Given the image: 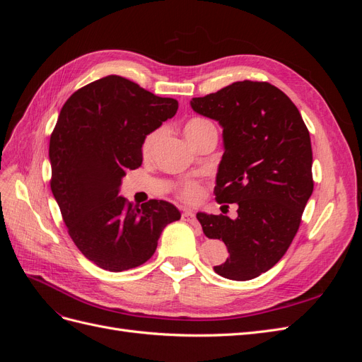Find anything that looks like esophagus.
<instances>
[{
	"instance_id": "1",
	"label": "esophagus",
	"mask_w": 362,
	"mask_h": 362,
	"mask_svg": "<svg viewBox=\"0 0 362 362\" xmlns=\"http://www.w3.org/2000/svg\"><path fill=\"white\" fill-rule=\"evenodd\" d=\"M181 218H182L184 222H187V223H196V216L192 211H184L181 214Z\"/></svg>"
}]
</instances>
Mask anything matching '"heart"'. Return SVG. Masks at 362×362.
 <instances>
[{
	"label": "heart",
	"instance_id": "b5f03b06",
	"mask_svg": "<svg viewBox=\"0 0 362 362\" xmlns=\"http://www.w3.org/2000/svg\"><path fill=\"white\" fill-rule=\"evenodd\" d=\"M213 128L214 125L210 122V120H206L204 117H192L184 125V134L192 141V144H194V141L201 136H204L206 131H210ZM161 134H163L161 129H154L152 133H149L145 137L144 144H141V152H144L145 157L152 154V151H154ZM202 194H204L202 185L198 181H185V182H181L177 187V196L181 201L187 204L199 202Z\"/></svg>",
	"mask_w": 362,
	"mask_h": 362
}]
</instances>
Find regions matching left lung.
I'll return each instance as SVG.
<instances>
[{
    "label": "left lung",
    "instance_id": "obj_1",
    "mask_svg": "<svg viewBox=\"0 0 362 362\" xmlns=\"http://www.w3.org/2000/svg\"><path fill=\"white\" fill-rule=\"evenodd\" d=\"M190 104L223 127L214 194L218 204L238 205L234 221L196 216L204 234L223 240L229 252L214 272L254 279L284 257L300 226L314 189L310 131L290 98L267 81H235Z\"/></svg>",
    "mask_w": 362,
    "mask_h": 362
}]
</instances>
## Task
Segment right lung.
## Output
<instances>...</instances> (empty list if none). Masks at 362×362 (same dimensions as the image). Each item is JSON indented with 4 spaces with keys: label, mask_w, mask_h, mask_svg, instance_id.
Masks as SVG:
<instances>
[{
    "label": "right lung",
    "mask_w": 362,
    "mask_h": 362,
    "mask_svg": "<svg viewBox=\"0 0 362 362\" xmlns=\"http://www.w3.org/2000/svg\"><path fill=\"white\" fill-rule=\"evenodd\" d=\"M178 101L160 98L124 76L108 75L74 92L49 139L51 190L75 246L98 267L134 269L157 249L161 231L180 221L177 206L119 196L125 172L137 169L141 144Z\"/></svg>",
    "instance_id": "right-lung-1"
}]
</instances>
